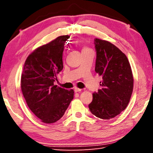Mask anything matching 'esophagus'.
Returning a JSON list of instances; mask_svg holds the SVG:
<instances>
[{"label":"esophagus","instance_id":"1","mask_svg":"<svg viewBox=\"0 0 153 153\" xmlns=\"http://www.w3.org/2000/svg\"><path fill=\"white\" fill-rule=\"evenodd\" d=\"M74 91L76 92H81L82 91V89L78 88L76 87V88H74Z\"/></svg>","mask_w":153,"mask_h":153}]
</instances>
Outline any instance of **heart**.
Returning <instances> with one entry per match:
<instances>
[{
  "instance_id": "1",
  "label": "heart",
  "mask_w": 153,
  "mask_h": 153,
  "mask_svg": "<svg viewBox=\"0 0 153 153\" xmlns=\"http://www.w3.org/2000/svg\"><path fill=\"white\" fill-rule=\"evenodd\" d=\"M86 50H90V49L87 47H84L82 49V51H86Z\"/></svg>"
}]
</instances>
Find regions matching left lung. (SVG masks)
I'll list each match as a JSON object with an SVG mask.
<instances>
[{
  "mask_svg": "<svg viewBox=\"0 0 153 153\" xmlns=\"http://www.w3.org/2000/svg\"><path fill=\"white\" fill-rule=\"evenodd\" d=\"M97 51L95 71L102 76L101 88L92 94L88 105L93 115L110 120L127 107L133 92L134 77L126 55L107 40L94 39Z\"/></svg>",
  "mask_w": 153,
  "mask_h": 153,
  "instance_id": "left-lung-1",
  "label": "left lung"
}]
</instances>
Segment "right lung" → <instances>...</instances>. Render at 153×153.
Returning <instances> with one entry per match:
<instances>
[{
	"label": "right lung",
	"instance_id": "1",
	"mask_svg": "<svg viewBox=\"0 0 153 153\" xmlns=\"http://www.w3.org/2000/svg\"><path fill=\"white\" fill-rule=\"evenodd\" d=\"M68 35L59 36L35 49L25 61L21 88L27 105L45 123L63 117L74 98V90L54 85L56 74L63 68V52Z\"/></svg>",
	"mask_w": 153,
	"mask_h": 153
}]
</instances>
